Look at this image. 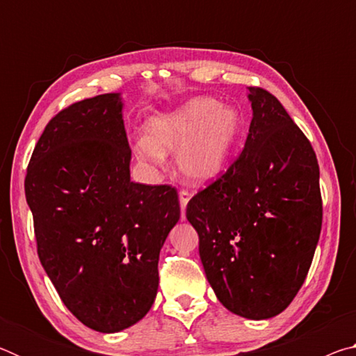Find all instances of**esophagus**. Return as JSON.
<instances>
[{
  "instance_id": "esophagus-1",
  "label": "esophagus",
  "mask_w": 356,
  "mask_h": 356,
  "mask_svg": "<svg viewBox=\"0 0 356 356\" xmlns=\"http://www.w3.org/2000/svg\"><path fill=\"white\" fill-rule=\"evenodd\" d=\"M190 193L188 191H179V202H180V209H182V220H185V209H186V204L190 201Z\"/></svg>"
}]
</instances>
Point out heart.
<instances>
[{
    "mask_svg": "<svg viewBox=\"0 0 356 356\" xmlns=\"http://www.w3.org/2000/svg\"><path fill=\"white\" fill-rule=\"evenodd\" d=\"M240 131L236 108L212 97H193L144 124L146 136L134 144L136 160L149 168L165 165L177 152V168L191 184H206L221 171Z\"/></svg>",
    "mask_w": 356,
    "mask_h": 356,
    "instance_id": "b5f03b06",
    "label": "heart"
}]
</instances>
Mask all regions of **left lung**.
<instances>
[{
  "label": "left lung",
  "instance_id": "8db88e82",
  "mask_svg": "<svg viewBox=\"0 0 356 356\" xmlns=\"http://www.w3.org/2000/svg\"><path fill=\"white\" fill-rule=\"evenodd\" d=\"M250 134L238 159L186 206L216 298L234 314L265 321L305 282L322 229L318 165L280 100L248 88Z\"/></svg>",
  "mask_w": 356,
  "mask_h": 356
}]
</instances>
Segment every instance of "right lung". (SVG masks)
I'll return each mask as SVG.
<instances>
[{
	"mask_svg": "<svg viewBox=\"0 0 356 356\" xmlns=\"http://www.w3.org/2000/svg\"><path fill=\"white\" fill-rule=\"evenodd\" d=\"M122 108L110 92L58 113L25 179L42 267L72 314L100 333L152 308L160 250L180 218L176 188L130 180Z\"/></svg>",
	"mask_w": 356,
	"mask_h": 356,
	"instance_id": "right-lung-1",
	"label": "right lung"
}]
</instances>
